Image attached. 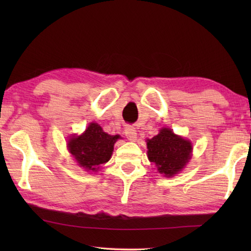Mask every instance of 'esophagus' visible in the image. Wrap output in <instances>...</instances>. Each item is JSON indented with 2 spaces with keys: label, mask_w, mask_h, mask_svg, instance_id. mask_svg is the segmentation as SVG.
Returning a JSON list of instances; mask_svg holds the SVG:
<instances>
[{
  "label": "esophagus",
  "mask_w": 251,
  "mask_h": 251,
  "mask_svg": "<svg viewBox=\"0 0 251 251\" xmlns=\"http://www.w3.org/2000/svg\"><path fill=\"white\" fill-rule=\"evenodd\" d=\"M124 134L129 141H135L137 139V130L131 126H127L124 129Z\"/></svg>",
  "instance_id": "esophagus-1"
}]
</instances>
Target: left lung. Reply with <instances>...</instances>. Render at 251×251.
<instances>
[{
    "instance_id": "left-lung-1",
    "label": "left lung",
    "mask_w": 251,
    "mask_h": 251,
    "mask_svg": "<svg viewBox=\"0 0 251 251\" xmlns=\"http://www.w3.org/2000/svg\"><path fill=\"white\" fill-rule=\"evenodd\" d=\"M148 157L155 163L157 170L166 177L178 174L189 162L192 152L191 142L183 139L169 128L147 141Z\"/></svg>"
}]
</instances>
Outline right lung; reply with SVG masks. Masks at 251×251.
Returning <instances> with one entry per match:
<instances>
[{"label": "right lung", "instance_id": "right-lung-1", "mask_svg": "<svg viewBox=\"0 0 251 251\" xmlns=\"http://www.w3.org/2000/svg\"><path fill=\"white\" fill-rule=\"evenodd\" d=\"M120 136H111L102 130L97 123H90L81 136H73L68 143L69 151L83 167L97 172L100 165L106 163L113 152L114 143Z\"/></svg>", "mask_w": 251, "mask_h": 251}]
</instances>
